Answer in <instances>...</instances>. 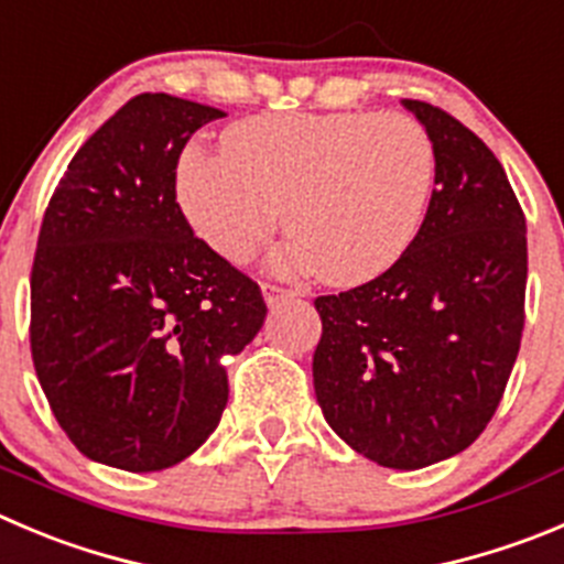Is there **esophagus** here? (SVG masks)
<instances>
[{"mask_svg": "<svg viewBox=\"0 0 564 564\" xmlns=\"http://www.w3.org/2000/svg\"><path fill=\"white\" fill-rule=\"evenodd\" d=\"M262 296H265L268 307H276V304L288 302V299H296L299 291H293V288H279V285H271V282H265V285H262Z\"/></svg>", "mask_w": 564, "mask_h": 564, "instance_id": "obj_1", "label": "esophagus"}]
</instances>
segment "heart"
Wrapping results in <instances>:
<instances>
[{
  "instance_id": "b5f03b06",
  "label": "heart",
  "mask_w": 564,
  "mask_h": 564,
  "mask_svg": "<svg viewBox=\"0 0 564 564\" xmlns=\"http://www.w3.org/2000/svg\"><path fill=\"white\" fill-rule=\"evenodd\" d=\"M434 171L432 138L404 112H276L227 130L224 152H187L180 202L198 238L229 262H249L288 205L296 235L279 268L348 288L410 251Z\"/></svg>"
}]
</instances>
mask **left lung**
<instances>
[{"label": "left lung", "mask_w": 564, "mask_h": 564, "mask_svg": "<svg viewBox=\"0 0 564 564\" xmlns=\"http://www.w3.org/2000/svg\"><path fill=\"white\" fill-rule=\"evenodd\" d=\"M434 143L415 243L382 276L318 296L315 399L362 457L395 470L448 459L485 432L512 373L527 302V218L479 135L404 99Z\"/></svg>", "instance_id": "left-lung-1"}]
</instances>
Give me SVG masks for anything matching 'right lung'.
Here are the masks:
<instances>
[{
  "instance_id": "right-lung-1",
  "label": "right lung",
  "mask_w": 564,
  "mask_h": 564,
  "mask_svg": "<svg viewBox=\"0 0 564 564\" xmlns=\"http://www.w3.org/2000/svg\"><path fill=\"white\" fill-rule=\"evenodd\" d=\"M224 110L141 94L57 182L30 276L37 382L74 446L149 474L191 457L229 399L221 359L265 321L257 282L196 238L176 163Z\"/></svg>"
}]
</instances>
